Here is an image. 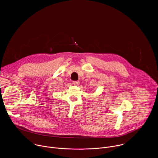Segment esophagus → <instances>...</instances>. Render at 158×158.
Here are the masks:
<instances>
[{"instance_id": "esophagus-1", "label": "esophagus", "mask_w": 158, "mask_h": 158, "mask_svg": "<svg viewBox=\"0 0 158 158\" xmlns=\"http://www.w3.org/2000/svg\"><path fill=\"white\" fill-rule=\"evenodd\" d=\"M73 84L75 85H78L79 84V81H73Z\"/></svg>"}]
</instances>
